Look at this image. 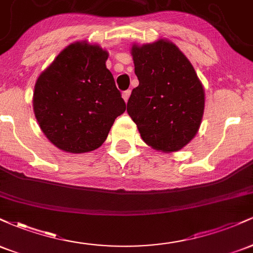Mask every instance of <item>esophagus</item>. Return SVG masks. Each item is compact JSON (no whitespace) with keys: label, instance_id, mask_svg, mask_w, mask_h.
Returning <instances> with one entry per match:
<instances>
[{"label":"esophagus","instance_id":"obj_1","mask_svg":"<svg viewBox=\"0 0 253 253\" xmlns=\"http://www.w3.org/2000/svg\"><path fill=\"white\" fill-rule=\"evenodd\" d=\"M129 96H130V90H126V91L123 92V98L125 100V102H127V101H128Z\"/></svg>","mask_w":253,"mask_h":253}]
</instances>
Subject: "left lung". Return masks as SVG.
<instances>
[{"mask_svg": "<svg viewBox=\"0 0 253 253\" xmlns=\"http://www.w3.org/2000/svg\"><path fill=\"white\" fill-rule=\"evenodd\" d=\"M130 54L139 85L132 90L127 113L146 145L165 153L179 151L201 125V81L189 59L168 39L133 43Z\"/></svg>", "mask_w": 253, "mask_h": 253, "instance_id": "1", "label": "left lung"}]
</instances>
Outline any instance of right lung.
Here are the masks:
<instances>
[{
    "instance_id": "right-lung-1",
    "label": "right lung",
    "mask_w": 253,
    "mask_h": 253,
    "mask_svg": "<svg viewBox=\"0 0 253 253\" xmlns=\"http://www.w3.org/2000/svg\"><path fill=\"white\" fill-rule=\"evenodd\" d=\"M108 56L97 43L75 42L38 77L34 115L46 138L64 152L98 149L115 119L126 110L106 66Z\"/></svg>"
}]
</instances>
